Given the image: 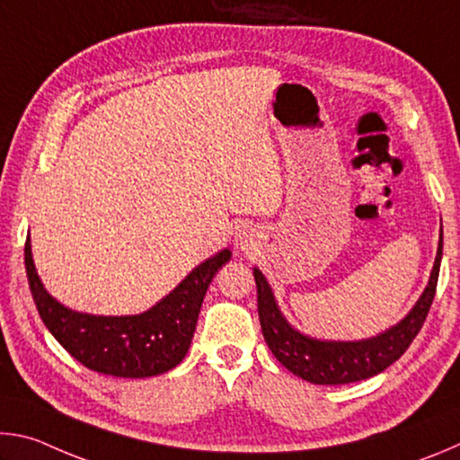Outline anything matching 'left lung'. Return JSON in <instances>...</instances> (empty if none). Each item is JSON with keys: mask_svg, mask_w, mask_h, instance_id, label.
Instances as JSON below:
<instances>
[{"mask_svg": "<svg viewBox=\"0 0 460 460\" xmlns=\"http://www.w3.org/2000/svg\"><path fill=\"white\" fill-rule=\"evenodd\" d=\"M440 260L442 229L430 282H428L424 294L420 296L418 305L394 329L385 331L379 337L357 342H324L296 332L279 314L266 278L260 270H253L255 284H258V313L263 339H266L271 353L276 355V359L288 371L310 381V384L341 385L377 376L408 351L411 341L422 329L428 310L432 306L436 284H438Z\"/></svg>", "mask_w": 460, "mask_h": 460, "instance_id": "8db88e82", "label": "left lung"}]
</instances>
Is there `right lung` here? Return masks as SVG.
I'll return each instance as SVG.
<instances>
[{
	"label": "right lung",
	"instance_id": "right-lung-1",
	"mask_svg": "<svg viewBox=\"0 0 460 460\" xmlns=\"http://www.w3.org/2000/svg\"><path fill=\"white\" fill-rule=\"evenodd\" d=\"M229 260L231 252L225 249L202 261L144 314L93 316L73 313L44 290L34 270L30 241L24 247L30 292L46 329L84 367L115 377L160 376L184 359L207 288Z\"/></svg>",
	"mask_w": 460,
	"mask_h": 460
}]
</instances>
